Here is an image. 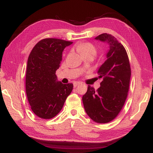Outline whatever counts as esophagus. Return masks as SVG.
I'll list each match as a JSON object with an SVG mask.
<instances>
[{
    "label": "esophagus",
    "mask_w": 153,
    "mask_h": 153,
    "mask_svg": "<svg viewBox=\"0 0 153 153\" xmlns=\"http://www.w3.org/2000/svg\"><path fill=\"white\" fill-rule=\"evenodd\" d=\"M81 84V83L79 82H74V87L76 88L77 86H78V85Z\"/></svg>",
    "instance_id": "1"
}]
</instances>
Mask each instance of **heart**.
Returning a JSON list of instances; mask_svg holds the SVG:
<instances>
[{
  "mask_svg": "<svg viewBox=\"0 0 153 153\" xmlns=\"http://www.w3.org/2000/svg\"><path fill=\"white\" fill-rule=\"evenodd\" d=\"M76 48L82 55H93L94 56L97 54V49L94 46L89 42H82L77 45Z\"/></svg>",
  "mask_w": 153,
  "mask_h": 153,
  "instance_id": "b5f03b06",
  "label": "heart"
}]
</instances>
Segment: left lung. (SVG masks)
Wrapping results in <instances>:
<instances>
[{
  "label": "left lung",
  "instance_id": "left-lung-1",
  "mask_svg": "<svg viewBox=\"0 0 153 153\" xmlns=\"http://www.w3.org/2000/svg\"><path fill=\"white\" fill-rule=\"evenodd\" d=\"M109 45L107 59L98 69V78H102L100 87L95 91L88 86L82 97L88 115L98 123L113 120L120 113L128 97L131 68L124 46L113 36L105 33L95 38Z\"/></svg>",
  "mask_w": 153,
  "mask_h": 153
}]
</instances>
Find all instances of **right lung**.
Listing matches in <instances>:
<instances>
[{
  "mask_svg": "<svg viewBox=\"0 0 153 153\" xmlns=\"http://www.w3.org/2000/svg\"><path fill=\"white\" fill-rule=\"evenodd\" d=\"M72 43L57 38H45L36 44L30 54L25 90L31 108L40 118L49 120L55 117L73 90V84H62L55 74L64 48Z\"/></svg>",
  "mask_w": 153,
  "mask_h": 153,
  "instance_id": "add662e5",
  "label": "right lung"
}]
</instances>
